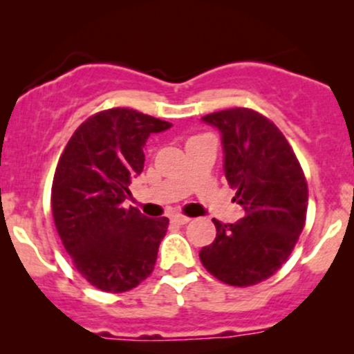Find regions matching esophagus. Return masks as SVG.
<instances>
[{
  "label": "esophagus",
  "instance_id": "obj_1",
  "mask_svg": "<svg viewBox=\"0 0 354 354\" xmlns=\"http://www.w3.org/2000/svg\"><path fill=\"white\" fill-rule=\"evenodd\" d=\"M171 220H173L176 225H186L189 223V220L192 218H188V216H183V215H174Z\"/></svg>",
  "mask_w": 354,
  "mask_h": 354
}]
</instances>
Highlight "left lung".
I'll use <instances>...</instances> for the list:
<instances>
[{
  "instance_id": "obj_1",
  "label": "left lung",
  "mask_w": 354,
  "mask_h": 354,
  "mask_svg": "<svg viewBox=\"0 0 354 354\" xmlns=\"http://www.w3.org/2000/svg\"><path fill=\"white\" fill-rule=\"evenodd\" d=\"M216 127L225 178L243 209L235 223L213 218L216 239L200 250L209 274L225 284H259L281 269L306 223L308 183L292 147L274 122L235 107L201 118Z\"/></svg>"
}]
</instances>
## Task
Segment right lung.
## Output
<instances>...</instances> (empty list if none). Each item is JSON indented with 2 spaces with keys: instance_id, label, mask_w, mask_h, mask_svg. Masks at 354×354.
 Instances as JSON below:
<instances>
[{
  "instance_id": "obj_1",
  "label": "right lung",
  "mask_w": 354,
  "mask_h": 354,
  "mask_svg": "<svg viewBox=\"0 0 354 354\" xmlns=\"http://www.w3.org/2000/svg\"><path fill=\"white\" fill-rule=\"evenodd\" d=\"M171 126L134 109H107L80 124L58 159L57 232L75 269L97 289L126 292L154 269L169 220L147 218L126 200L145 168L147 138Z\"/></svg>"
}]
</instances>
